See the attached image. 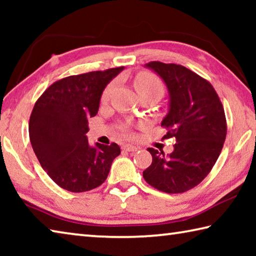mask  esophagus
Wrapping results in <instances>:
<instances>
[{
	"label": "esophagus",
	"instance_id": "1",
	"mask_svg": "<svg viewBox=\"0 0 256 256\" xmlns=\"http://www.w3.org/2000/svg\"><path fill=\"white\" fill-rule=\"evenodd\" d=\"M122 149L124 151H128V152H136V151L138 150V146H136L133 144H125L122 146Z\"/></svg>",
	"mask_w": 256,
	"mask_h": 256
}]
</instances>
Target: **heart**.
Listing matches in <instances>:
<instances>
[{"instance_id": "heart-1", "label": "heart", "mask_w": 256, "mask_h": 256, "mask_svg": "<svg viewBox=\"0 0 256 256\" xmlns=\"http://www.w3.org/2000/svg\"><path fill=\"white\" fill-rule=\"evenodd\" d=\"M136 88L138 92L140 94V96H146V94H162L164 92V86L162 82L159 80L158 76H156L152 73L149 72H142L136 78L134 81ZM115 88V84L112 82L110 84L107 86V88L104 90L102 100L105 102L110 99L112 90Z\"/></svg>"}]
</instances>
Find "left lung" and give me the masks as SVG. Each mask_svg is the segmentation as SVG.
Masks as SVG:
<instances>
[{
    "label": "left lung",
    "instance_id": "1",
    "mask_svg": "<svg viewBox=\"0 0 256 256\" xmlns=\"http://www.w3.org/2000/svg\"><path fill=\"white\" fill-rule=\"evenodd\" d=\"M166 84L170 110L162 126L174 138V151L148 148L152 162L144 172L146 183L168 194L183 193L206 178L222 152L227 122L220 98L209 81L183 66L158 60L146 64Z\"/></svg>",
    "mask_w": 256,
    "mask_h": 256
}]
</instances>
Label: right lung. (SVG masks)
I'll return each mask as SVG.
<instances>
[{"label":"right lung","instance_id":"add662e5","mask_svg":"<svg viewBox=\"0 0 256 256\" xmlns=\"http://www.w3.org/2000/svg\"><path fill=\"white\" fill-rule=\"evenodd\" d=\"M124 66L63 78L37 99L29 120V138L38 162L60 188L86 192L106 180L120 154L114 144L90 146L88 118L96 116L106 86Z\"/></svg>","mask_w":256,"mask_h":256}]
</instances>
